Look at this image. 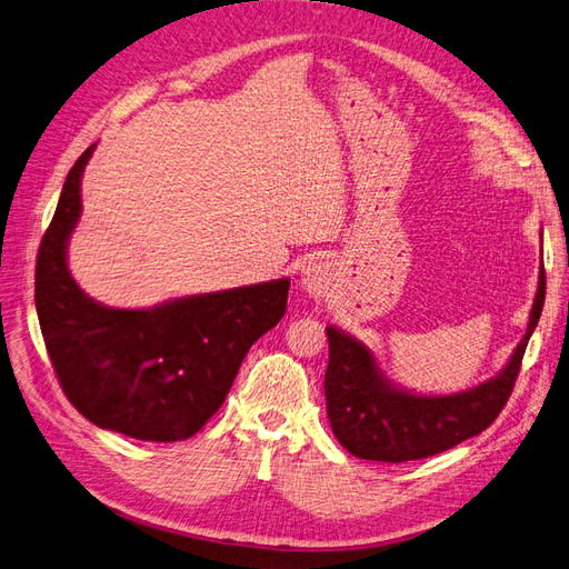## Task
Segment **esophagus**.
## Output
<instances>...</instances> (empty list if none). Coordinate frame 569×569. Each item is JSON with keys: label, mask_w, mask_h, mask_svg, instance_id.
I'll use <instances>...</instances> for the list:
<instances>
[{"label": "esophagus", "mask_w": 569, "mask_h": 569, "mask_svg": "<svg viewBox=\"0 0 569 569\" xmlns=\"http://www.w3.org/2000/svg\"><path fill=\"white\" fill-rule=\"evenodd\" d=\"M332 274L335 272H332V266L328 263V260L316 258V260H311V263L301 270V287L309 291L313 299H320V297H326L328 291H330L332 280H335Z\"/></svg>", "instance_id": "obj_1"}]
</instances>
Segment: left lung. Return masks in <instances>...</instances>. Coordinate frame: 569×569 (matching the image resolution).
Returning a JSON list of instances; mask_svg holds the SVG:
<instances>
[{
  "label": "left lung",
  "mask_w": 569,
  "mask_h": 569,
  "mask_svg": "<svg viewBox=\"0 0 569 569\" xmlns=\"http://www.w3.org/2000/svg\"><path fill=\"white\" fill-rule=\"evenodd\" d=\"M543 299L546 274L541 266L529 326L508 366L496 378L455 395L428 397L392 386L371 349L342 330L328 328L326 402L335 438L359 459L397 465L445 452L479 436L508 405L521 357L541 318Z\"/></svg>",
  "instance_id": "8db88e82"
}]
</instances>
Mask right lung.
I'll return each mask as SVG.
<instances>
[{
    "label": "right lung",
    "instance_id": "obj_1",
    "mask_svg": "<svg viewBox=\"0 0 569 569\" xmlns=\"http://www.w3.org/2000/svg\"><path fill=\"white\" fill-rule=\"evenodd\" d=\"M90 146L69 170L36 266V309L59 386L88 421L136 440L201 431L239 366L287 309L289 280L210 291L152 309H110L83 295L67 266L81 218Z\"/></svg>",
    "mask_w": 569,
    "mask_h": 569
}]
</instances>
